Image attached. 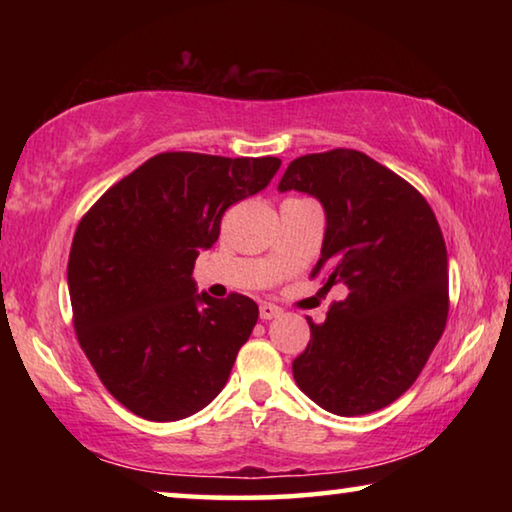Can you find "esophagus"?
Listing matches in <instances>:
<instances>
[{"instance_id":"34e87169","label":"esophagus","mask_w":512,"mask_h":512,"mask_svg":"<svg viewBox=\"0 0 512 512\" xmlns=\"http://www.w3.org/2000/svg\"><path fill=\"white\" fill-rule=\"evenodd\" d=\"M282 314V309L277 305H271V302H264L262 307H259V318L262 320H273Z\"/></svg>"}]
</instances>
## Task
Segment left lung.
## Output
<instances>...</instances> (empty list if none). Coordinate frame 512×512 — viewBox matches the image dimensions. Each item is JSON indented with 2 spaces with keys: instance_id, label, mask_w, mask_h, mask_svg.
I'll list each match as a JSON object with an SVG mask.
<instances>
[{
  "instance_id": "1",
  "label": "left lung",
  "mask_w": 512,
  "mask_h": 512,
  "mask_svg": "<svg viewBox=\"0 0 512 512\" xmlns=\"http://www.w3.org/2000/svg\"><path fill=\"white\" fill-rule=\"evenodd\" d=\"M320 201L327 228L311 277L345 284L293 361L302 393L336 415L379 411L406 393L445 332L447 248L424 196L354 149L293 160L277 185Z\"/></svg>"
}]
</instances>
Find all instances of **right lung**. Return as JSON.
Wrapping results in <instances>:
<instances>
[{
    "label": "right lung",
    "instance_id": "1",
    "mask_svg": "<svg viewBox=\"0 0 512 512\" xmlns=\"http://www.w3.org/2000/svg\"><path fill=\"white\" fill-rule=\"evenodd\" d=\"M280 158L173 151L146 160L83 216L69 250L74 329L103 386L153 422L183 420L221 393L259 309L196 293L201 250L230 205L271 183Z\"/></svg>",
    "mask_w": 512,
    "mask_h": 512
}]
</instances>
